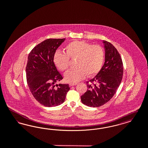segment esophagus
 <instances>
[{"label": "esophagus", "instance_id": "34e87169", "mask_svg": "<svg viewBox=\"0 0 148 148\" xmlns=\"http://www.w3.org/2000/svg\"><path fill=\"white\" fill-rule=\"evenodd\" d=\"M77 85V83H70V84H69V86H75V85Z\"/></svg>", "mask_w": 148, "mask_h": 148}]
</instances>
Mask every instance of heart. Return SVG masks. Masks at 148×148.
<instances>
[{"instance_id":"obj_1","label":"heart","mask_w":148,"mask_h":148,"mask_svg":"<svg viewBox=\"0 0 148 148\" xmlns=\"http://www.w3.org/2000/svg\"><path fill=\"white\" fill-rule=\"evenodd\" d=\"M66 53L56 52L53 62L61 71H66L70 66L71 58L75 62L74 68L64 75L66 82L76 83L82 80L87 74L88 77L96 75L102 68L104 53L102 47L92 45L84 41H73L65 46Z\"/></svg>"}]
</instances>
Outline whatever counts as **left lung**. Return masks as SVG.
I'll list each match as a JSON object with an SVG mask.
<instances>
[{"label":"left lung","instance_id":"obj_1","mask_svg":"<svg viewBox=\"0 0 148 148\" xmlns=\"http://www.w3.org/2000/svg\"><path fill=\"white\" fill-rule=\"evenodd\" d=\"M105 62L99 73L90 82L86 92L81 96L82 102L91 107H98L109 101L122 80L123 64L116 49L111 43L103 41Z\"/></svg>","mask_w":148,"mask_h":148}]
</instances>
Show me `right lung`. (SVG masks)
I'll list each match as a JSON object with an SVG mask.
<instances>
[{"instance_id": "add662e5", "label": "right lung", "mask_w": 148, "mask_h": 148, "mask_svg": "<svg viewBox=\"0 0 148 148\" xmlns=\"http://www.w3.org/2000/svg\"><path fill=\"white\" fill-rule=\"evenodd\" d=\"M64 40L48 39L43 41L33 48L28 57L26 68L28 85L36 100L47 107L62 104L70 90L68 84H56L63 77L56 68L53 56Z\"/></svg>"}]
</instances>
